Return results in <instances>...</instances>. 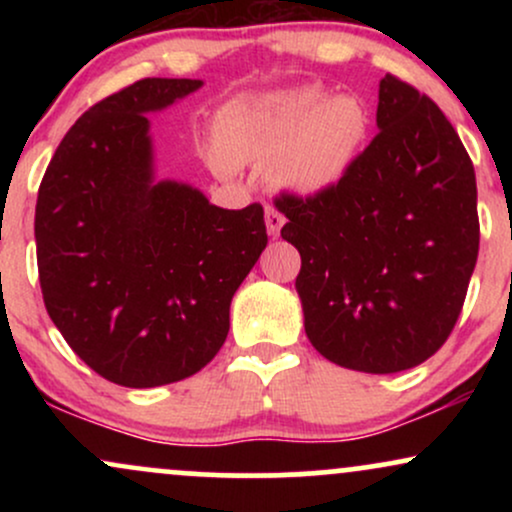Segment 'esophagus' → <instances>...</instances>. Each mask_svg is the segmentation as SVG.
Returning a JSON list of instances; mask_svg holds the SVG:
<instances>
[{
  "mask_svg": "<svg viewBox=\"0 0 512 512\" xmlns=\"http://www.w3.org/2000/svg\"><path fill=\"white\" fill-rule=\"evenodd\" d=\"M264 221H267L269 236H279L281 226H284V216H281L274 207H267V211H264Z\"/></svg>",
  "mask_w": 512,
  "mask_h": 512,
  "instance_id": "1",
  "label": "esophagus"
}]
</instances>
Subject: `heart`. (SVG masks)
I'll return each mask as SVG.
<instances>
[{
	"label": "heart",
	"mask_w": 512,
	"mask_h": 512,
	"mask_svg": "<svg viewBox=\"0 0 512 512\" xmlns=\"http://www.w3.org/2000/svg\"><path fill=\"white\" fill-rule=\"evenodd\" d=\"M368 134V113L354 96L327 101L320 88H289L233 105L216 139L236 163L272 168L293 195H320L344 178Z\"/></svg>",
	"instance_id": "obj_1"
}]
</instances>
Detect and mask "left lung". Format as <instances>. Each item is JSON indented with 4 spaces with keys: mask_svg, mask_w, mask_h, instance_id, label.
Wrapping results in <instances>:
<instances>
[{
    "mask_svg": "<svg viewBox=\"0 0 512 512\" xmlns=\"http://www.w3.org/2000/svg\"><path fill=\"white\" fill-rule=\"evenodd\" d=\"M378 129L337 185L274 199L301 252L305 334L327 361L399 373L431 358L462 313L479 255L472 158L440 108L385 74Z\"/></svg>",
    "mask_w": 512,
    "mask_h": 512,
    "instance_id": "1",
    "label": "left lung"
}]
</instances>
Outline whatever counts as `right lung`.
<instances>
[{
  "instance_id": "right-lung-1",
  "label": "right lung",
  "mask_w": 512,
  "mask_h": 512,
  "mask_svg": "<svg viewBox=\"0 0 512 512\" xmlns=\"http://www.w3.org/2000/svg\"><path fill=\"white\" fill-rule=\"evenodd\" d=\"M202 86L142 79L86 110L35 204L40 289L74 354L110 383H178L219 354L231 298L267 248L262 204L221 209L154 180L149 113Z\"/></svg>"
}]
</instances>
